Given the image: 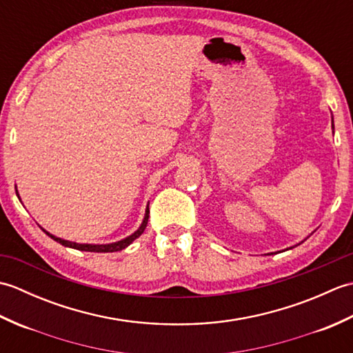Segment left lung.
Segmentation results:
<instances>
[{"label": "left lung", "instance_id": "8db88e82", "mask_svg": "<svg viewBox=\"0 0 353 353\" xmlns=\"http://www.w3.org/2000/svg\"><path fill=\"white\" fill-rule=\"evenodd\" d=\"M332 129H334V119H332Z\"/></svg>", "mask_w": 353, "mask_h": 353}]
</instances>
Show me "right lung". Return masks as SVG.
<instances>
[{
    "label": "right lung",
    "mask_w": 353,
    "mask_h": 353,
    "mask_svg": "<svg viewBox=\"0 0 353 353\" xmlns=\"http://www.w3.org/2000/svg\"><path fill=\"white\" fill-rule=\"evenodd\" d=\"M148 214H150V211H148V206H147V209H145V216H144V221H142V224L139 226V229L134 232V234H132L130 236H127V238H124V239H121V241H118V243H112V244H77V243H72V241H66V239H62V238H57V236H54V235H51V234H48L47 230H43L45 234H47L50 238H52L54 239V241H57V243H61L62 245H65V247H71V249H77V250H83V252H95V253H109V252H119V250H123V249H125L127 245H130L134 239H137L138 236H141V234L142 232L145 230V228H147V221H148Z\"/></svg>",
    "instance_id": "right-lung-1"
}]
</instances>
